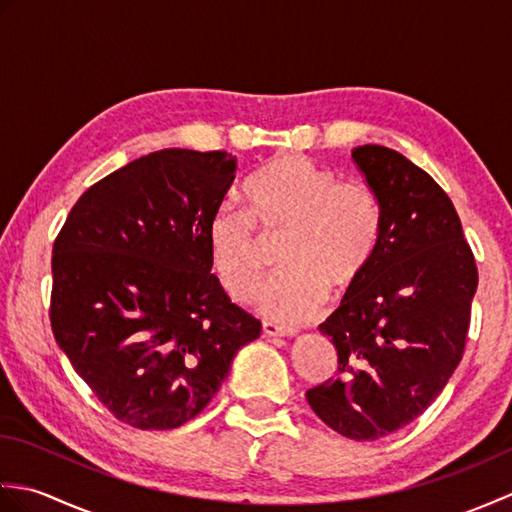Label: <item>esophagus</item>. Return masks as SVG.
Here are the masks:
<instances>
[{"label":"esophagus","instance_id":"obj_1","mask_svg":"<svg viewBox=\"0 0 512 512\" xmlns=\"http://www.w3.org/2000/svg\"><path fill=\"white\" fill-rule=\"evenodd\" d=\"M262 330L266 336H295V330H286V328H279L275 323H264Z\"/></svg>","mask_w":512,"mask_h":512}]
</instances>
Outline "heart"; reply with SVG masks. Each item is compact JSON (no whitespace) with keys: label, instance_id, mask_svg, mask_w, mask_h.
<instances>
[{"label":"heart","instance_id":"heart-1","mask_svg":"<svg viewBox=\"0 0 512 512\" xmlns=\"http://www.w3.org/2000/svg\"><path fill=\"white\" fill-rule=\"evenodd\" d=\"M248 211L220 204L209 222V255L217 279L237 301L253 297L264 277L262 237L286 233L279 262L286 270L259 290L255 308L279 325L317 314L328 290L345 297L372 266L380 211L363 182L339 176L301 154H281L246 184Z\"/></svg>","mask_w":512,"mask_h":512}]
</instances>
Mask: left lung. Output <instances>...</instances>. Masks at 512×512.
Wrapping results in <instances>:
<instances>
[{"label":"left lung","instance_id":"8db88e82","mask_svg":"<svg viewBox=\"0 0 512 512\" xmlns=\"http://www.w3.org/2000/svg\"><path fill=\"white\" fill-rule=\"evenodd\" d=\"M352 160L376 195L378 248L321 334L336 378L306 391L312 411L352 440H378L416 420L462 361L477 268L449 195L394 149L363 145Z\"/></svg>","mask_w":512,"mask_h":512}]
</instances>
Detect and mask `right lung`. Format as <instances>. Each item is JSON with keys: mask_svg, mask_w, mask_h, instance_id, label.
Wrapping results in <instances>:
<instances>
[{"mask_svg": "<svg viewBox=\"0 0 512 512\" xmlns=\"http://www.w3.org/2000/svg\"><path fill=\"white\" fill-rule=\"evenodd\" d=\"M235 173L226 151H154L92 184L54 242V341L129 427L198 416L262 332L211 275L209 222Z\"/></svg>", "mask_w": 512, "mask_h": 512, "instance_id": "1", "label": "right lung"}]
</instances>
